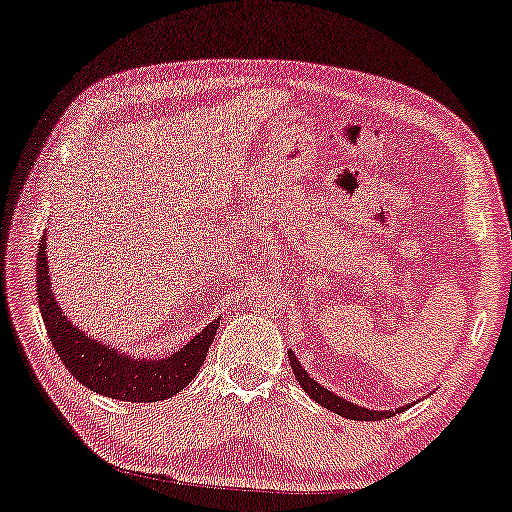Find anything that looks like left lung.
<instances>
[{"label": "left lung", "mask_w": 512, "mask_h": 512, "mask_svg": "<svg viewBox=\"0 0 512 512\" xmlns=\"http://www.w3.org/2000/svg\"><path fill=\"white\" fill-rule=\"evenodd\" d=\"M288 359H290V366H293V373L297 377V382H300V387L309 393V396L316 400L318 405L327 407L329 412H336L345 416V419H355V421H377V419H389V416H393L396 412H405V407H398L396 412L393 410H387V412H375V410H368V407H359L355 403H350V400H345L341 396H336V393L327 391L325 387H320V384L313 380V377H309V373L304 371L300 361H297V357L293 355V352L288 350Z\"/></svg>", "instance_id": "1"}]
</instances>
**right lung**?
I'll return each mask as SVG.
<instances>
[{
  "label": "right lung",
  "mask_w": 512,
  "mask_h": 512,
  "mask_svg": "<svg viewBox=\"0 0 512 512\" xmlns=\"http://www.w3.org/2000/svg\"><path fill=\"white\" fill-rule=\"evenodd\" d=\"M45 240L47 235L43 233L36 261L38 306H41L47 336L70 375L82 382V387L96 391L100 396L125 400V403H155V400H167L185 389L206 361L212 338L217 334L219 318L169 357L132 359L125 352H116L109 345L93 341L91 336L80 332V327H75L68 316L61 313L52 293L50 272H47Z\"/></svg>",
  "instance_id": "1"
}]
</instances>
